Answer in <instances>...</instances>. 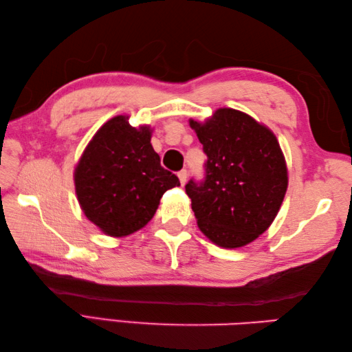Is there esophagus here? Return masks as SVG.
<instances>
[{"label":"esophagus","mask_w":352,"mask_h":352,"mask_svg":"<svg viewBox=\"0 0 352 352\" xmlns=\"http://www.w3.org/2000/svg\"><path fill=\"white\" fill-rule=\"evenodd\" d=\"M178 178H180V183L184 186L186 182H188V170L182 169L180 172H178Z\"/></svg>","instance_id":"obj_1"}]
</instances>
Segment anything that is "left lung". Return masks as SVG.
<instances>
[{
  "instance_id": "1",
  "label": "left lung",
  "mask_w": 352,
  "mask_h": 352,
  "mask_svg": "<svg viewBox=\"0 0 352 352\" xmlns=\"http://www.w3.org/2000/svg\"><path fill=\"white\" fill-rule=\"evenodd\" d=\"M190 126L207 155L204 180L186 184L198 227L222 248L265 233L287 190L286 160L275 134L234 109H218Z\"/></svg>"
}]
</instances>
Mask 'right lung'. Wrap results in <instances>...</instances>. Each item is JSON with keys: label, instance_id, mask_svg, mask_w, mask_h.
Returning <instances> with one entry per match:
<instances>
[{"label": "right lung", "instance_id": "add662e5", "mask_svg": "<svg viewBox=\"0 0 352 352\" xmlns=\"http://www.w3.org/2000/svg\"><path fill=\"white\" fill-rule=\"evenodd\" d=\"M81 210L102 233L129 236L145 227L168 189L180 180L160 164L151 130L129 116L111 118L95 133L74 172Z\"/></svg>", "mask_w": 352, "mask_h": 352}]
</instances>
